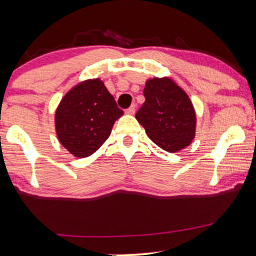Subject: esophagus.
Here are the masks:
<instances>
[{
  "label": "esophagus",
  "instance_id": "esophagus-1",
  "mask_svg": "<svg viewBox=\"0 0 256 256\" xmlns=\"http://www.w3.org/2000/svg\"><path fill=\"white\" fill-rule=\"evenodd\" d=\"M136 113V107H134V104H132L128 110H126V114H130V116H134V114Z\"/></svg>",
  "mask_w": 256,
  "mask_h": 256
}]
</instances>
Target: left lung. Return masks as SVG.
Wrapping results in <instances>:
<instances>
[{
    "label": "left lung",
    "instance_id": "left-lung-1",
    "mask_svg": "<svg viewBox=\"0 0 256 256\" xmlns=\"http://www.w3.org/2000/svg\"><path fill=\"white\" fill-rule=\"evenodd\" d=\"M146 102L136 119L152 142L164 150L186 148L196 134V112L188 94L170 77L146 82Z\"/></svg>",
    "mask_w": 256,
    "mask_h": 256
}]
</instances>
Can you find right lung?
I'll use <instances>...</instances> for the list:
<instances>
[{"label":"right lung","instance_id":"1","mask_svg":"<svg viewBox=\"0 0 256 256\" xmlns=\"http://www.w3.org/2000/svg\"><path fill=\"white\" fill-rule=\"evenodd\" d=\"M122 114L101 79H86L61 98L55 110V132L70 154L88 158L108 140Z\"/></svg>","mask_w":256,"mask_h":256}]
</instances>
